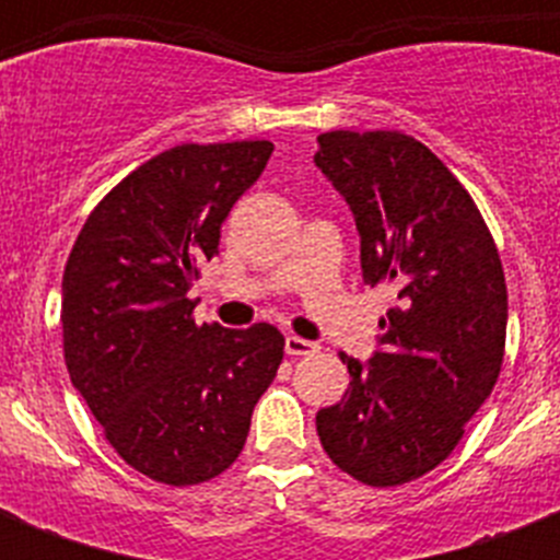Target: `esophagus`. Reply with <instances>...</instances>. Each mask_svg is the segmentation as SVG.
<instances>
[{"label":"esophagus","instance_id":"esophagus-1","mask_svg":"<svg viewBox=\"0 0 560 560\" xmlns=\"http://www.w3.org/2000/svg\"><path fill=\"white\" fill-rule=\"evenodd\" d=\"M284 351H288L290 358H305V354H314L316 342L302 340V337H293V334H290L288 340H284Z\"/></svg>","mask_w":560,"mask_h":560}]
</instances>
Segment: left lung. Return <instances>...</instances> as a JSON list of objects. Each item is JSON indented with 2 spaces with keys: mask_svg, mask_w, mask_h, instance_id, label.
<instances>
[{
  "mask_svg": "<svg viewBox=\"0 0 560 560\" xmlns=\"http://www.w3.org/2000/svg\"><path fill=\"white\" fill-rule=\"evenodd\" d=\"M314 162L354 214L363 281L395 293L372 358L340 354L351 383L316 433L354 479L404 486L451 456L500 377L503 264L470 194L412 136L331 130Z\"/></svg>",
  "mask_w": 560,
  "mask_h": 560,
  "instance_id": "8db88e82",
  "label": "left lung"
}]
</instances>
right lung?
Masks as SVG:
<instances>
[{
    "mask_svg": "<svg viewBox=\"0 0 560 560\" xmlns=\"http://www.w3.org/2000/svg\"><path fill=\"white\" fill-rule=\"evenodd\" d=\"M272 142L177 144L95 206L63 272L72 386L118 456L165 486L218 477L284 358L279 328L197 325L188 290Z\"/></svg>",
    "mask_w": 560,
    "mask_h": 560,
    "instance_id": "obj_1",
    "label": "right lung"
}]
</instances>
